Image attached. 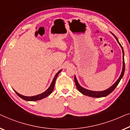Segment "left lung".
<instances>
[{
    "instance_id": "obj_1",
    "label": "left lung",
    "mask_w": 130,
    "mask_h": 130,
    "mask_svg": "<svg viewBox=\"0 0 130 130\" xmlns=\"http://www.w3.org/2000/svg\"><path fill=\"white\" fill-rule=\"evenodd\" d=\"M112 35H113V36L116 38V40L117 41L118 43H119V45H120V46L121 47V49H122V55H123V63H122V69L121 74L120 77L117 79V81L116 83L113 84V85L111 86V87H109V88H108L107 89H106V90H105V91H93L88 90V89H87L85 88H84L83 87H82L81 86L79 85L77 81V79H76V76H75V77H74L75 83L76 87V88H77L78 90L80 92H81L83 94L85 95H87L88 96H91V97H94V98H101V97H104V96H107L108 95L111 94V93L114 90L115 88L117 87V86L118 85V84H119L120 80L122 79V76H123V75H124V72H125V62H124V50H123V48H122V46H121V45L120 44L119 41H118L117 38L116 36H115L113 34H112Z\"/></svg>"
}]
</instances>
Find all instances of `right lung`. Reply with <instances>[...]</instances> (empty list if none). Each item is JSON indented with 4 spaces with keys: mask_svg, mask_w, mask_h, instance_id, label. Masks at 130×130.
<instances>
[{
    "mask_svg": "<svg viewBox=\"0 0 130 130\" xmlns=\"http://www.w3.org/2000/svg\"><path fill=\"white\" fill-rule=\"evenodd\" d=\"M62 71L60 70L59 71H58L57 72V74H56L55 75V77L54 78V79H53V81L52 82V83H51L50 87H49L48 88L46 91H45L44 92L42 93L41 94H39V95H35V96H23L22 95L19 94V93H18L16 92V91L15 92L16 93V94L18 95V96H19V97H21L22 99L24 100H26V101H38V100H42L43 99V98H46L47 96H48L49 95H50L51 93L52 92L53 90H54V86H55V81L56 79V78H57V76L58 75V74H59L60 72H61V71Z\"/></svg>",
    "mask_w": 130,
    "mask_h": 130,
    "instance_id": "right-lung-1",
    "label": "right lung"
}]
</instances>
